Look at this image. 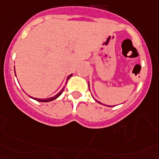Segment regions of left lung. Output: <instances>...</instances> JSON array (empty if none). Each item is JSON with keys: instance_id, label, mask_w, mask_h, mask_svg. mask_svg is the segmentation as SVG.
I'll return each instance as SVG.
<instances>
[{"instance_id": "obj_1", "label": "left lung", "mask_w": 159, "mask_h": 159, "mask_svg": "<svg viewBox=\"0 0 159 159\" xmlns=\"http://www.w3.org/2000/svg\"><path fill=\"white\" fill-rule=\"evenodd\" d=\"M89 90H90V89H89ZM95 101H96V102H98V103H100V104H102V102H98V100H96V99H95ZM105 106H107V105H105Z\"/></svg>"}]
</instances>
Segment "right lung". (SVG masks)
<instances>
[{"label": "right lung", "mask_w": 159, "mask_h": 159, "mask_svg": "<svg viewBox=\"0 0 159 159\" xmlns=\"http://www.w3.org/2000/svg\"><path fill=\"white\" fill-rule=\"evenodd\" d=\"M14 73H15V68H14ZM15 75H16V74H15ZM71 75H72V74L70 75H68L67 80H66V83H67L68 80L70 79V77H71ZM64 89H65V86H64V87L62 88V89H61V91L59 92L58 93L56 94V95H55L54 97H52V98H47V99H40V98H32V97H31V98H32V99H34V100L37 101V102H51V101H53V100H55V99H57V98H58L59 96H60L61 93H62V92L64 91Z\"/></svg>", "instance_id": "add662e5"}]
</instances>
